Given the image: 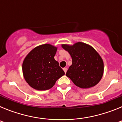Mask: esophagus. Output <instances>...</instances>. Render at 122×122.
<instances>
[{
	"mask_svg": "<svg viewBox=\"0 0 122 122\" xmlns=\"http://www.w3.org/2000/svg\"><path fill=\"white\" fill-rule=\"evenodd\" d=\"M63 71H64L65 73H66V71H67V68H63Z\"/></svg>",
	"mask_w": 122,
	"mask_h": 122,
	"instance_id": "esophagus-1",
	"label": "esophagus"
}]
</instances>
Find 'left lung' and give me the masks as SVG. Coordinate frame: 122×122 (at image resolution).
Returning <instances> with one entry per match:
<instances>
[{"label": "left lung", "mask_w": 122, "mask_h": 122, "mask_svg": "<svg viewBox=\"0 0 122 122\" xmlns=\"http://www.w3.org/2000/svg\"><path fill=\"white\" fill-rule=\"evenodd\" d=\"M72 58V65L66 76L77 87L87 89L97 85L104 71L103 60L92 46L78 42L73 46L62 45Z\"/></svg>", "instance_id": "1"}]
</instances>
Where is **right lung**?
Returning a JSON list of instances; mask_svg holds the SVG:
<instances>
[{"label": "right lung", "instance_id": "1", "mask_svg": "<svg viewBox=\"0 0 122 122\" xmlns=\"http://www.w3.org/2000/svg\"><path fill=\"white\" fill-rule=\"evenodd\" d=\"M56 51L57 48L45 44L34 48L25 58L22 63L23 75L32 88L48 90L65 74L59 62L54 59Z\"/></svg>", "mask_w": 122, "mask_h": 122}]
</instances>
